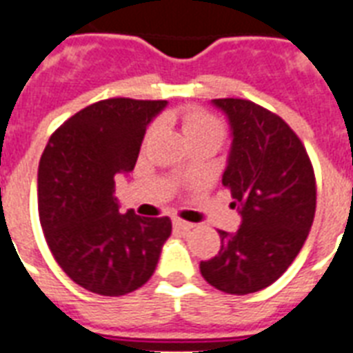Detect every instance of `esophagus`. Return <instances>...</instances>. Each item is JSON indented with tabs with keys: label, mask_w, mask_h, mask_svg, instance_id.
Segmentation results:
<instances>
[{
	"label": "esophagus",
	"mask_w": 353,
	"mask_h": 353,
	"mask_svg": "<svg viewBox=\"0 0 353 353\" xmlns=\"http://www.w3.org/2000/svg\"><path fill=\"white\" fill-rule=\"evenodd\" d=\"M174 225H176L177 229H181V231H190V229H194V223H190V221H185V220H179V218H176V220H174Z\"/></svg>",
	"instance_id": "34e87169"
}]
</instances>
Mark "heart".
<instances>
[{
    "instance_id": "heart-1",
    "label": "heart",
    "mask_w": 353,
    "mask_h": 353,
    "mask_svg": "<svg viewBox=\"0 0 353 353\" xmlns=\"http://www.w3.org/2000/svg\"><path fill=\"white\" fill-rule=\"evenodd\" d=\"M179 121H181L183 133H185L188 143H194V141H210V143H214L218 146L221 143L223 135H225L223 122L210 112L203 110V108H185L181 115H179ZM154 130L155 126L150 128L148 135H152Z\"/></svg>"
}]
</instances>
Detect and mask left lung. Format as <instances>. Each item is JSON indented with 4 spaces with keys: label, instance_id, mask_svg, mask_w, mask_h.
<instances>
[{
    "label": "left lung",
    "instance_id": "8db88e82",
    "mask_svg": "<svg viewBox=\"0 0 353 353\" xmlns=\"http://www.w3.org/2000/svg\"><path fill=\"white\" fill-rule=\"evenodd\" d=\"M212 104L231 126L221 183L241 223L236 232L220 231V252L199 271L216 290L247 295L280 279L304 245L317 205L315 174L302 141L279 115L243 99Z\"/></svg>",
    "mask_w": 353,
    "mask_h": 353
}]
</instances>
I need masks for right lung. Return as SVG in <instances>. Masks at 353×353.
<instances>
[{"instance_id":"add662e5","label":"right lung","mask_w":353,"mask_h":353,"mask_svg":"<svg viewBox=\"0 0 353 353\" xmlns=\"http://www.w3.org/2000/svg\"><path fill=\"white\" fill-rule=\"evenodd\" d=\"M166 101L108 99L52 133L38 166V212L47 245L84 290L121 296L154 274L170 218L119 212L115 176L137 163L146 126Z\"/></svg>"}]
</instances>
